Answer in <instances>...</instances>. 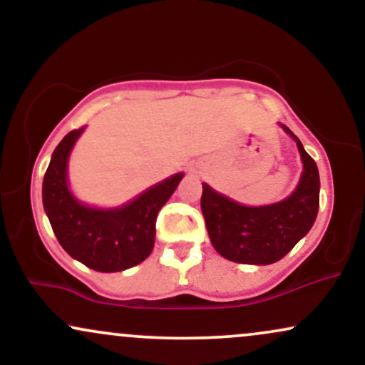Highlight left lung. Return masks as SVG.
Here are the masks:
<instances>
[{"instance_id": "1", "label": "left lung", "mask_w": 365, "mask_h": 365, "mask_svg": "<svg viewBox=\"0 0 365 365\" xmlns=\"http://www.w3.org/2000/svg\"><path fill=\"white\" fill-rule=\"evenodd\" d=\"M304 163L299 187L288 199L262 207H247L202 183L200 209L211 244L225 259L240 264H273L309 233L319 209V171L302 142L288 127Z\"/></svg>"}]
</instances>
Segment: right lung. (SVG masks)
Segmentation results:
<instances>
[{"label": "right lung", "instance_id": "obj_1", "mask_svg": "<svg viewBox=\"0 0 365 365\" xmlns=\"http://www.w3.org/2000/svg\"><path fill=\"white\" fill-rule=\"evenodd\" d=\"M83 127L63 137L54 149L43 182V204L58 242L73 259L101 273H115L137 266L149 257L156 237L159 209L177 190L178 173L118 209L82 206L70 194L66 161Z\"/></svg>", "mask_w": 365, "mask_h": 365}]
</instances>
